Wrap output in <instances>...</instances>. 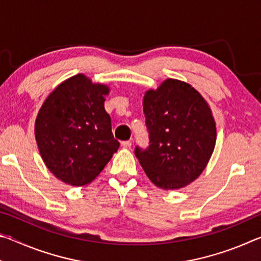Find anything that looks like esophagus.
Returning <instances> with one entry per match:
<instances>
[{
    "instance_id": "1",
    "label": "esophagus",
    "mask_w": 261,
    "mask_h": 261,
    "mask_svg": "<svg viewBox=\"0 0 261 261\" xmlns=\"http://www.w3.org/2000/svg\"><path fill=\"white\" fill-rule=\"evenodd\" d=\"M121 146H122L123 148H130V147H131V141H130V140L122 141V143H121Z\"/></svg>"
}]
</instances>
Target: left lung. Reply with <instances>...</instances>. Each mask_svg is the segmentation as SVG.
<instances>
[{"label": "left lung", "instance_id": "obj_1", "mask_svg": "<svg viewBox=\"0 0 261 261\" xmlns=\"http://www.w3.org/2000/svg\"><path fill=\"white\" fill-rule=\"evenodd\" d=\"M143 106L149 145L136 146V156L156 187H187L205 169L215 146L211 108L199 92L176 79L147 91Z\"/></svg>", "mask_w": 261, "mask_h": 261}]
</instances>
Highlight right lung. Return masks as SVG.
<instances>
[{
  "label": "right lung",
  "instance_id": "right-lung-1",
  "mask_svg": "<svg viewBox=\"0 0 261 261\" xmlns=\"http://www.w3.org/2000/svg\"><path fill=\"white\" fill-rule=\"evenodd\" d=\"M109 88L76 74L60 84L43 102L35 120V139L48 169L62 182L91 183L117 152L105 110Z\"/></svg>",
  "mask_w": 261,
  "mask_h": 261
}]
</instances>
